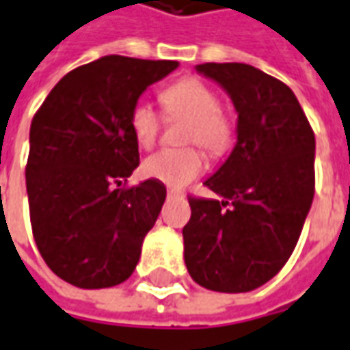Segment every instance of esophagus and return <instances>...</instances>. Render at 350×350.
Wrapping results in <instances>:
<instances>
[{"label":"esophagus","instance_id":"obj_1","mask_svg":"<svg viewBox=\"0 0 350 350\" xmlns=\"http://www.w3.org/2000/svg\"><path fill=\"white\" fill-rule=\"evenodd\" d=\"M168 199H184V193L176 189H168Z\"/></svg>","mask_w":350,"mask_h":350}]
</instances>
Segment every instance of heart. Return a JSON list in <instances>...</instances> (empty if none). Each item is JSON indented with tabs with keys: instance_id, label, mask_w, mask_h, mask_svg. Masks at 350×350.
Segmentation results:
<instances>
[{
	"instance_id": "heart-1",
	"label": "heart",
	"mask_w": 350,
	"mask_h": 350,
	"mask_svg": "<svg viewBox=\"0 0 350 350\" xmlns=\"http://www.w3.org/2000/svg\"><path fill=\"white\" fill-rule=\"evenodd\" d=\"M161 103L166 116H184V142L199 144L208 155L222 157L234 144V120L220 111L216 92L197 78H182L161 92ZM130 130L135 144L144 149L153 147L161 130V118L147 103H137L130 113ZM205 168V157L195 147L163 149L147 157L142 170L157 182L182 187L189 184Z\"/></svg>"
}]
</instances>
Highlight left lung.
<instances>
[{
  "label": "left lung",
  "instance_id": "1",
  "mask_svg": "<svg viewBox=\"0 0 350 350\" xmlns=\"http://www.w3.org/2000/svg\"><path fill=\"white\" fill-rule=\"evenodd\" d=\"M237 113L230 157L205 185L218 199L189 197L184 260L211 291L247 293L287 262L314 199V132L295 94L245 63L197 65Z\"/></svg>",
  "mask_w": 350,
  "mask_h": 350
}]
</instances>
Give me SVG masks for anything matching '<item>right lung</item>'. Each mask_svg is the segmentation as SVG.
Instances as JSON below:
<instances>
[{
    "label": "right lung",
    "instance_id": "1",
    "mask_svg": "<svg viewBox=\"0 0 350 350\" xmlns=\"http://www.w3.org/2000/svg\"><path fill=\"white\" fill-rule=\"evenodd\" d=\"M178 61L107 55L70 70L30 126L26 193L40 255L82 289L126 282L166 199L163 182L120 187L139 165L130 113Z\"/></svg>",
    "mask_w": 350,
    "mask_h": 350
}]
</instances>
